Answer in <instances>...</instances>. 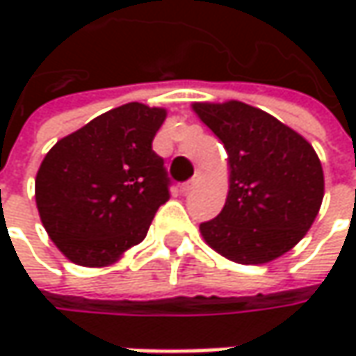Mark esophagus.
Listing matches in <instances>:
<instances>
[{"instance_id": "1", "label": "esophagus", "mask_w": 356, "mask_h": 356, "mask_svg": "<svg viewBox=\"0 0 356 356\" xmlns=\"http://www.w3.org/2000/svg\"><path fill=\"white\" fill-rule=\"evenodd\" d=\"M196 182H198V180L194 178V180H190V182L182 184V186H180V192H182V194H190V192H192V190L196 188Z\"/></svg>"}]
</instances>
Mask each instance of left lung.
Returning a JSON list of instances; mask_svg holds the SVG:
<instances>
[{
	"mask_svg": "<svg viewBox=\"0 0 356 356\" xmlns=\"http://www.w3.org/2000/svg\"><path fill=\"white\" fill-rule=\"evenodd\" d=\"M192 111L222 140L229 166L222 212L200 224L204 241L243 266L269 264L293 250L313 226L325 194L315 148L241 101L194 103Z\"/></svg>",
	"mask_w": 356,
	"mask_h": 356,
	"instance_id": "1",
	"label": "left lung"
}]
</instances>
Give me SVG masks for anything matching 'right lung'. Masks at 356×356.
I'll return each instance as SVG.
<instances>
[{
    "mask_svg": "<svg viewBox=\"0 0 356 356\" xmlns=\"http://www.w3.org/2000/svg\"><path fill=\"white\" fill-rule=\"evenodd\" d=\"M166 108L127 103L92 118L49 150L35 204L57 250L76 266L106 267L146 238L170 198L152 140Z\"/></svg>",
    "mask_w": 356,
    "mask_h": 356,
    "instance_id": "right-lung-1",
    "label": "right lung"
}]
</instances>
